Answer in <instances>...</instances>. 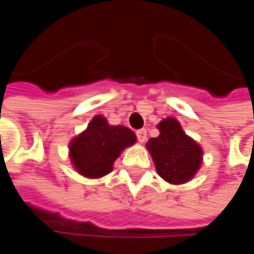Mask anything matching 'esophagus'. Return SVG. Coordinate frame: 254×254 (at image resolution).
<instances>
[{
	"label": "esophagus",
	"mask_w": 254,
	"mask_h": 254,
	"mask_svg": "<svg viewBox=\"0 0 254 254\" xmlns=\"http://www.w3.org/2000/svg\"><path fill=\"white\" fill-rule=\"evenodd\" d=\"M136 136H137V140H139L140 143H144L145 140H147V130L145 129H140L136 132Z\"/></svg>",
	"instance_id": "1"
}]
</instances>
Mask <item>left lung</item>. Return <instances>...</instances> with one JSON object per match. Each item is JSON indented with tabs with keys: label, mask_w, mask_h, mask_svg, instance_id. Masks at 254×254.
<instances>
[{
	"label": "left lung",
	"mask_w": 254,
	"mask_h": 254,
	"mask_svg": "<svg viewBox=\"0 0 254 254\" xmlns=\"http://www.w3.org/2000/svg\"><path fill=\"white\" fill-rule=\"evenodd\" d=\"M159 136L145 144L157 172L170 184L190 182L202 164L201 145L186 134L180 122L168 117L158 124Z\"/></svg>",
	"instance_id": "1"
}]
</instances>
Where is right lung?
<instances>
[{
  "label": "right lung",
  "instance_id": "1",
  "mask_svg": "<svg viewBox=\"0 0 254 254\" xmlns=\"http://www.w3.org/2000/svg\"><path fill=\"white\" fill-rule=\"evenodd\" d=\"M136 143V134L122 125H109L103 115H96L84 132L70 141V159L79 175L99 179L113 170L121 152Z\"/></svg>",
  "mask_w": 254,
  "mask_h": 254
}]
</instances>
